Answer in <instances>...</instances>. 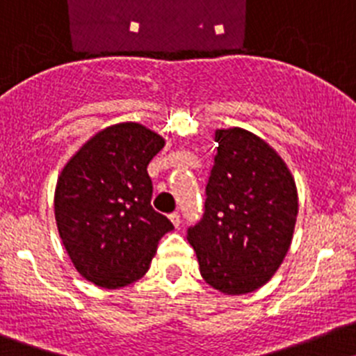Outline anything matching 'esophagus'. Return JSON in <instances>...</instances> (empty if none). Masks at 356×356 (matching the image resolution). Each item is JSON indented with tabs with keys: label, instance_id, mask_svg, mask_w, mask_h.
<instances>
[{
	"label": "esophagus",
	"instance_id": "34e87169",
	"mask_svg": "<svg viewBox=\"0 0 356 356\" xmlns=\"http://www.w3.org/2000/svg\"><path fill=\"white\" fill-rule=\"evenodd\" d=\"M170 220H172V223H174L175 227L181 225V214H179L177 211H174V213H170Z\"/></svg>",
	"mask_w": 356,
	"mask_h": 356
}]
</instances>
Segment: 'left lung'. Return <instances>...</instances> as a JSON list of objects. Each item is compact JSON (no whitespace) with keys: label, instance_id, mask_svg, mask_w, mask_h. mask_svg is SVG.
<instances>
[{"label":"left lung","instance_id":"obj_1","mask_svg":"<svg viewBox=\"0 0 356 356\" xmlns=\"http://www.w3.org/2000/svg\"><path fill=\"white\" fill-rule=\"evenodd\" d=\"M218 143L204 214L188 229L200 275L225 294L264 286L280 268L298 216L296 184L286 163L250 131H214Z\"/></svg>","mask_w":356,"mask_h":356}]
</instances>
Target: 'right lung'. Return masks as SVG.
<instances>
[{
  "label": "right lung",
  "mask_w": 356,
  "mask_h": 356,
  "mask_svg": "<svg viewBox=\"0 0 356 356\" xmlns=\"http://www.w3.org/2000/svg\"><path fill=\"white\" fill-rule=\"evenodd\" d=\"M165 140L142 124L99 131L72 156L54 191V218L76 270L117 289L149 270L159 239L174 229L150 206V159Z\"/></svg>",
  "instance_id": "add662e5"
}]
</instances>
